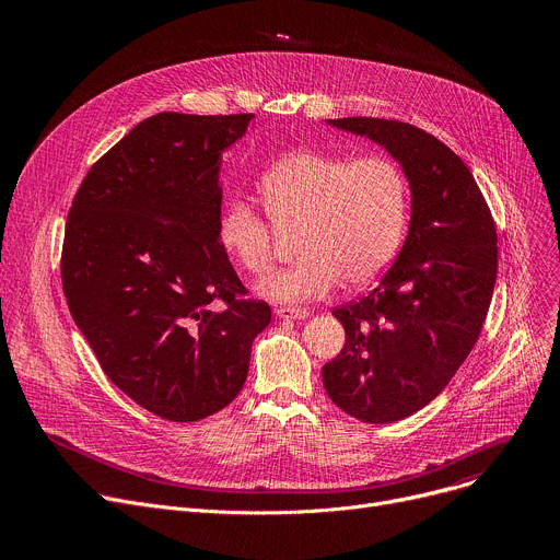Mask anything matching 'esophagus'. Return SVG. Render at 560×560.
I'll return each instance as SVG.
<instances>
[{"label": "esophagus", "mask_w": 560, "mask_h": 560, "mask_svg": "<svg viewBox=\"0 0 560 560\" xmlns=\"http://www.w3.org/2000/svg\"><path fill=\"white\" fill-rule=\"evenodd\" d=\"M275 314L279 318H307L310 312L305 307H290V305H277Z\"/></svg>", "instance_id": "1"}]
</instances>
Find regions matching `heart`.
I'll list each match as a JSON object with an SVG mask.
<instances>
[{
    "label": "heart",
    "instance_id": "heart-1",
    "mask_svg": "<svg viewBox=\"0 0 560 560\" xmlns=\"http://www.w3.org/2000/svg\"><path fill=\"white\" fill-rule=\"evenodd\" d=\"M257 188L277 228L299 223L294 248L301 257L257 285L270 301L322 299L341 281L348 290H361L381 277L401 244L408 186L387 156L296 150L275 162ZM217 236L238 270H268L272 224L246 199L225 203Z\"/></svg>",
    "mask_w": 560,
    "mask_h": 560
}]
</instances>
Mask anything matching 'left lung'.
Listing matches in <instances>:
<instances>
[{
	"mask_svg": "<svg viewBox=\"0 0 560 560\" xmlns=\"http://www.w3.org/2000/svg\"><path fill=\"white\" fill-rule=\"evenodd\" d=\"M328 124L383 145L412 190L401 253L370 294L332 312L346 346L322 370L343 412L394 423L443 392L481 335L499 268L497 228L463 159L430 132L374 117Z\"/></svg>",
	"mask_w": 560,
	"mask_h": 560,
	"instance_id": "1",
	"label": "left lung"
}]
</instances>
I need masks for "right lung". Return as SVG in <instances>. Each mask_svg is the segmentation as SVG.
Instances as JSON below:
<instances>
[{
	"label": "right lung",
	"mask_w": 560,
	"mask_h": 560,
	"mask_svg": "<svg viewBox=\"0 0 560 560\" xmlns=\"http://www.w3.org/2000/svg\"><path fill=\"white\" fill-rule=\"evenodd\" d=\"M255 115L159 113L89 171L66 221L61 283L106 376L190 423L242 392L270 305L246 299L217 225L221 154Z\"/></svg>",
	"instance_id": "1"
}]
</instances>
